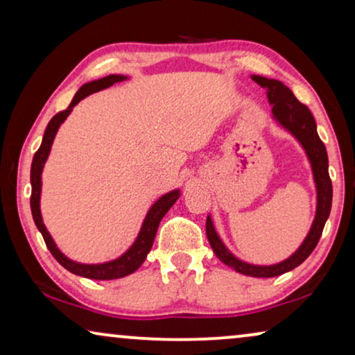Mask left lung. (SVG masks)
<instances>
[{
  "mask_svg": "<svg viewBox=\"0 0 355 355\" xmlns=\"http://www.w3.org/2000/svg\"><path fill=\"white\" fill-rule=\"evenodd\" d=\"M252 80L257 82V84L266 90V98H268L271 105L273 119L281 128L288 130L289 134H293L305 150L310 166H312L315 189H317V211H315V218L312 226H310L309 234L302 244L299 245V249L286 260L275 265H252L237 259L234 254H231L230 249L225 245V242L220 239L210 215L207 216L205 230L213 252H215V255L223 263L231 266L237 273H242L245 276L273 278V276H279L294 270L317 247L320 237H322L324 223H327L329 211H331L333 186L328 174L327 148H324V144L318 137L317 123H315L313 114L310 113V110L300 103L293 92H291V89H288L281 80L268 79V77L261 76H252Z\"/></svg>",
  "mask_w": 355,
  "mask_h": 355,
  "instance_id": "1",
  "label": "left lung"
}]
</instances>
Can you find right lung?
<instances>
[{
	"instance_id": "1",
	"label": "right lung",
	"mask_w": 355,
	"mask_h": 355,
	"mask_svg": "<svg viewBox=\"0 0 355 355\" xmlns=\"http://www.w3.org/2000/svg\"><path fill=\"white\" fill-rule=\"evenodd\" d=\"M128 79V76H121V74H110L106 77H101L98 80H92L87 82L77 90V94L72 98L71 105L67 106L64 111L55 114L51 118L50 123H48L45 134H43V140L40 148L37 150V153L33 155L32 159V168H31V184H32V196H31V208H32V216L33 221H35V226L38 227V231L42 232L43 241L48 247V250L51 252V255L60 261V263L64 266L67 271L71 273L84 276V278L89 279H118V278H124L130 273H134L135 270H139V266L144 263L145 259H147V254L152 249L153 241H155V234H157L159 221L163 220V216L166 215L169 208H171L179 197H181V191L179 189H174V191L164 193L158 198L157 202L150 207V210L147 215H145V220L142 223V227H140L139 236L135 237L134 244L129 247L128 250L124 252L123 255L118 257V259L105 261V263H79V261H74L62 254V252L58 249V245L53 241V237L50 232H48L46 226L43 225V218H42V211H40V196H42V171L43 166H45L48 155H50L53 140L56 137L58 129L60 125L64 123L67 116L71 114V111L74 106L79 103L80 100H84L85 96H89L95 92H100L103 89H108L116 82H123Z\"/></svg>"
}]
</instances>
